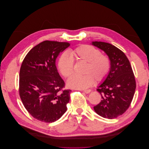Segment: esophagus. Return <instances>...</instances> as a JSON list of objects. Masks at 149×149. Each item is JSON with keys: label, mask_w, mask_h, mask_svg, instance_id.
Masks as SVG:
<instances>
[{"label": "esophagus", "mask_w": 149, "mask_h": 149, "mask_svg": "<svg viewBox=\"0 0 149 149\" xmlns=\"http://www.w3.org/2000/svg\"><path fill=\"white\" fill-rule=\"evenodd\" d=\"M84 93H85L86 94H89L90 92L91 91V89H85V90H83V91Z\"/></svg>", "instance_id": "obj_1"}]
</instances>
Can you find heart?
<instances>
[{"mask_svg":"<svg viewBox=\"0 0 149 149\" xmlns=\"http://www.w3.org/2000/svg\"><path fill=\"white\" fill-rule=\"evenodd\" d=\"M68 54L63 53L58 61V68L65 78L73 73V59L86 63L83 76L74 75L67 81L68 87L72 89H86L94 83V79L100 82L104 79L109 73L111 62L109 57L101 54L97 48L88 45H83L71 49Z\"/></svg>","mask_w":149,"mask_h":149,"instance_id":"b5f03b06","label":"heart"}]
</instances>
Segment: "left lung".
<instances>
[{
  "mask_svg": "<svg viewBox=\"0 0 149 149\" xmlns=\"http://www.w3.org/2000/svg\"><path fill=\"white\" fill-rule=\"evenodd\" d=\"M91 44L104 52L111 62L109 73L97 89L102 100L94 110L104 118L114 119L124 113L133 99L136 84L132 67L125 54L114 45L102 42Z\"/></svg>",
  "mask_w": 149,
  "mask_h": 149,
  "instance_id": "1",
  "label": "left lung"
}]
</instances>
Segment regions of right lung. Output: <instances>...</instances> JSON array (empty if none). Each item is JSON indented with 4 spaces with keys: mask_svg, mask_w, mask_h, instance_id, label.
I'll return each instance as SVG.
<instances>
[{
    "mask_svg": "<svg viewBox=\"0 0 149 149\" xmlns=\"http://www.w3.org/2000/svg\"><path fill=\"white\" fill-rule=\"evenodd\" d=\"M70 45L46 40L31 49L22 62L20 96L25 109L40 121L53 123L67 110L71 91H61L65 82L58 72L56 60Z\"/></svg>",
    "mask_w": 149,
    "mask_h": 149,
    "instance_id": "right-lung-1",
    "label": "right lung"
}]
</instances>
